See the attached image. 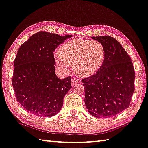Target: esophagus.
I'll return each instance as SVG.
<instances>
[{
	"mask_svg": "<svg viewBox=\"0 0 148 148\" xmlns=\"http://www.w3.org/2000/svg\"><path fill=\"white\" fill-rule=\"evenodd\" d=\"M79 80L77 78H75V77H73V78H72L71 79V85L72 86H74L75 84H77V83H79Z\"/></svg>",
	"mask_w": 148,
	"mask_h": 148,
	"instance_id": "esophagus-1",
	"label": "esophagus"
}]
</instances>
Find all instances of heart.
Listing matches in <instances>:
<instances>
[{"label": "heart", "instance_id": "obj_1", "mask_svg": "<svg viewBox=\"0 0 148 148\" xmlns=\"http://www.w3.org/2000/svg\"><path fill=\"white\" fill-rule=\"evenodd\" d=\"M105 54L104 45L99 41L74 39L61 45L54 58L56 65L62 71H67L73 64L77 74L88 76L101 67Z\"/></svg>", "mask_w": 148, "mask_h": 148}]
</instances>
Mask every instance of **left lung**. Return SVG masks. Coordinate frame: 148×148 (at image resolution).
Segmentation results:
<instances>
[{
    "instance_id": "1",
    "label": "left lung",
    "mask_w": 148,
    "mask_h": 148,
    "mask_svg": "<svg viewBox=\"0 0 148 148\" xmlns=\"http://www.w3.org/2000/svg\"><path fill=\"white\" fill-rule=\"evenodd\" d=\"M104 45L105 59L96 73L82 79L85 103L92 116L108 119L124 111L134 92L135 72L130 57L109 36L92 37Z\"/></svg>"
}]
</instances>
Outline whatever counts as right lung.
Wrapping results in <instances>:
<instances>
[{"instance_id":"obj_1","label":"right lung","mask_w":148,"mask_h":148,"mask_svg":"<svg viewBox=\"0 0 148 148\" xmlns=\"http://www.w3.org/2000/svg\"><path fill=\"white\" fill-rule=\"evenodd\" d=\"M71 37L41 31L20 47L14 63L12 87L18 103L32 114L51 117L62 108L71 77H57L53 51Z\"/></svg>"}]
</instances>
